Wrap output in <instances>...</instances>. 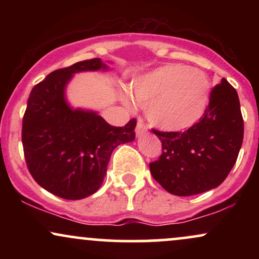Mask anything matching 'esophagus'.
<instances>
[{
  "label": "esophagus",
  "instance_id": "esophagus-1",
  "mask_svg": "<svg viewBox=\"0 0 259 259\" xmlns=\"http://www.w3.org/2000/svg\"><path fill=\"white\" fill-rule=\"evenodd\" d=\"M136 135L138 136H141V135H144L145 133H147V126H146V124L144 123V121L142 120H138V125H136Z\"/></svg>",
  "mask_w": 259,
  "mask_h": 259
}]
</instances>
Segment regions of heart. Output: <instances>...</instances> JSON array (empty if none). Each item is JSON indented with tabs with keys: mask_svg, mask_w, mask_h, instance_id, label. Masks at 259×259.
<instances>
[{
	"mask_svg": "<svg viewBox=\"0 0 259 259\" xmlns=\"http://www.w3.org/2000/svg\"><path fill=\"white\" fill-rule=\"evenodd\" d=\"M208 79L198 69L168 64L134 80L133 97L146 107L154 125L167 132H184L194 126L206 111Z\"/></svg>",
	"mask_w": 259,
	"mask_h": 259,
	"instance_id": "obj_1",
	"label": "heart"
}]
</instances>
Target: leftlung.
Here are the masks:
<instances>
[{
	"label": "left lung",
	"instance_id": "1",
	"mask_svg": "<svg viewBox=\"0 0 259 259\" xmlns=\"http://www.w3.org/2000/svg\"><path fill=\"white\" fill-rule=\"evenodd\" d=\"M152 132L162 154L150 163L153 179L170 194L191 196L219 186L233 169L243 140L237 92L227 81L212 89L209 103L194 126L184 132Z\"/></svg>",
	"mask_w": 259,
	"mask_h": 259
}]
</instances>
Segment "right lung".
<instances>
[{
    "label": "right lung",
    "instance_id": "1",
    "mask_svg": "<svg viewBox=\"0 0 259 259\" xmlns=\"http://www.w3.org/2000/svg\"><path fill=\"white\" fill-rule=\"evenodd\" d=\"M107 69L100 58L50 73L32 88L23 117L26 165L45 190L65 200H81L102 185L111 154L135 139L136 119L109 125L96 112L70 108L64 89L73 74Z\"/></svg>",
    "mask_w": 259,
    "mask_h": 259
}]
</instances>
